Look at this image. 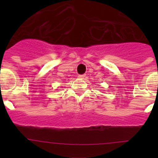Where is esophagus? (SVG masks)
Masks as SVG:
<instances>
[{"instance_id":"esophagus-1","label":"esophagus","mask_w":158,"mask_h":158,"mask_svg":"<svg viewBox=\"0 0 158 158\" xmlns=\"http://www.w3.org/2000/svg\"><path fill=\"white\" fill-rule=\"evenodd\" d=\"M85 75L83 74V75H79V76H78V77L80 78V79H84V78H85Z\"/></svg>"}]
</instances>
